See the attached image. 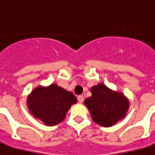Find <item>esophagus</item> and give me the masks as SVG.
I'll return each instance as SVG.
<instances>
[{
  "label": "esophagus",
  "mask_w": 155,
  "mask_h": 155,
  "mask_svg": "<svg viewBox=\"0 0 155 155\" xmlns=\"http://www.w3.org/2000/svg\"><path fill=\"white\" fill-rule=\"evenodd\" d=\"M78 99V101H79V103H82L83 102V101H84V97L82 96V95H79L77 97Z\"/></svg>",
  "instance_id": "obj_1"
}]
</instances>
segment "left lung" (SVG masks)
I'll return each instance as SVG.
<instances>
[{
	"label": "left lung",
	"instance_id": "8db88e82",
	"mask_svg": "<svg viewBox=\"0 0 155 155\" xmlns=\"http://www.w3.org/2000/svg\"><path fill=\"white\" fill-rule=\"evenodd\" d=\"M92 95L84 104L90 112L93 120L101 127H112L126 116L129 101L120 92L114 91L99 83L91 87Z\"/></svg>",
	"mask_w": 155,
	"mask_h": 155
}]
</instances>
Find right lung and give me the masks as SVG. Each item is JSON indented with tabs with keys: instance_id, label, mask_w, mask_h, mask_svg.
I'll list each match as a JSON object with an SVG mask.
<instances>
[{
	"instance_id": "obj_1",
	"label": "right lung",
	"mask_w": 155,
	"mask_h": 155,
	"mask_svg": "<svg viewBox=\"0 0 155 155\" xmlns=\"http://www.w3.org/2000/svg\"><path fill=\"white\" fill-rule=\"evenodd\" d=\"M76 102L77 99L73 93L55 83L48 87H36L27 99L31 114L46 126H54L61 122L71 106Z\"/></svg>"
}]
</instances>
